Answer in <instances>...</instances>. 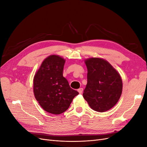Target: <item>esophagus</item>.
Listing matches in <instances>:
<instances>
[{"mask_svg": "<svg viewBox=\"0 0 147 147\" xmlns=\"http://www.w3.org/2000/svg\"><path fill=\"white\" fill-rule=\"evenodd\" d=\"M83 89L82 88H79L78 90V92L80 93V94H82V93L83 92Z\"/></svg>", "mask_w": 147, "mask_h": 147, "instance_id": "esophagus-1", "label": "esophagus"}]
</instances>
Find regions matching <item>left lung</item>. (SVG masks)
<instances>
[{"label":"left lung","mask_w":147,"mask_h":147,"mask_svg":"<svg viewBox=\"0 0 147 147\" xmlns=\"http://www.w3.org/2000/svg\"><path fill=\"white\" fill-rule=\"evenodd\" d=\"M87 84L83 97L96 112H104L116 105L121 95L123 82L120 75L109 62L99 57L85 60Z\"/></svg>","instance_id":"left-lung-1"}]
</instances>
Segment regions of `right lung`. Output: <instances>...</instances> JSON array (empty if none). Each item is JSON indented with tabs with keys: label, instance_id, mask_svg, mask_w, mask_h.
Segmentation results:
<instances>
[{
	"label": "right lung",
	"instance_id": "add662e5",
	"mask_svg": "<svg viewBox=\"0 0 147 147\" xmlns=\"http://www.w3.org/2000/svg\"><path fill=\"white\" fill-rule=\"evenodd\" d=\"M65 59L51 55L43 61L34 78L35 99L46 112L59 115L67 110L78 92L63 77Z\"/></svg>",
	"mask_w": 147,
	"mask_h": 147
}]
</instances>
